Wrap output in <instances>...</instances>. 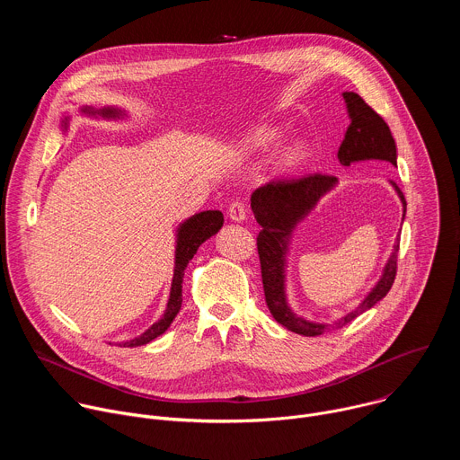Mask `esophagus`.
<instances>
[{
  "label": "esophagus",
  "instance_id": "34e87169",
  "mask_svg": "<svg viewBox=\"0 0 460 460\" xmlns=\"http://www.w3.org/2000/svg\"><path fill=\"white\" fill-rule=\"evenodd\" d=\"M227 215H229V218H231L233 222H242V220H245V217H247V209H245L243 202L234 200V202L229 204Z\"/></svg>",
  "mask_w": 460,
  "mask_h": 460
}]
</instances>
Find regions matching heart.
Listing matches in <instances>:
<instances>
[{
	"mask_svg": "<svg viewBox=\"0 0 460 460\" xmlns=\"http://www.w3.org/2000/svg\"><path fill=\"white\" fill-rule=\"evenodd\" d=\"M275 144V137L271 133H256L254 137H251L249 146L251 149H270ZM304 160V151L300 147H291L286 155H284V165L286 167H295Z\"/></svg>",
	"mask_w": 460,
	"mask_h": 460,
	"instance_id": "1",
	"label": "heart"
}]
</instances>
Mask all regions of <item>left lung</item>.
<instances>
[{
  "instance_id": "8db88e82",
  "label": "left lung",
  "mask_w": 460,
  "mask_h": 460,
  "mask_svg": "<svg viewBox=\"0 0 460 460\" xmlns=\"http://www.w3.org/2000/svg\"><path fill=\"white\" fill-rule=\"evenodd\" d=\"M342 96L348 103L351 123L339 149L341 164L351 165L353 162L360 160H382L397 167V146L382 116L376 114L357 93H344ZM335 183L337 178L332 174L313 172L300 178L273 180L266 185L258 187L251 194V209L254 213L256 222L261 226V231L256 236V247L260 256L261 284H264L266 304L279 323L288 327L289 332L304 337H316L333 330V327H344L358 314L373 307L378 300H382L389 293L397 277L401 234L397 236L395 245H393V252L384 268L382 279L355 311L348 313L335 323H316L304 320L302 316H296L289 309L284 291V266L289 236L295 226L314 208V204L327 190L333 189ZM391 185L399 192L406 213V200L402 190L393 180Z\"/></svg>"
}]
</instances>
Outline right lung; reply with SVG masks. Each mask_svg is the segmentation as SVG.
I'll return each instance as SVG.
<instances>
[{
	"instance_id": "add662e5",
	"label": "right lung",
	"mask_w": 460,
	"mask_h": 460,
	"mask_svg": "<svg viewBox=\"0 0 460 460\" xmlns=\"http://www.w3.org/2000/svg\"><path fill=\"white\" fill-rule=\"evenodd\" d=\"M84 112L87 114H103V116H116L118 111L116 109H102V111H94L91 107H85ZM224 226V215L220 211H204L190 217L189 220H185L180 229H178V242H176V260H174V277H172V284H171V296L167 302V309L164 313V316L155 322L149 330L140 335L138 339H133L128 342H123V348H137V346H146L151 341H155L156 337H160L162 333H165L167 327L171 325V322L174 320V316L178 314L180 307H181V282H183V271L189 264V260H192V256L199 251V247L211 238L213 234L218 233V229Z\"/></svg>"
}]
</instances>
